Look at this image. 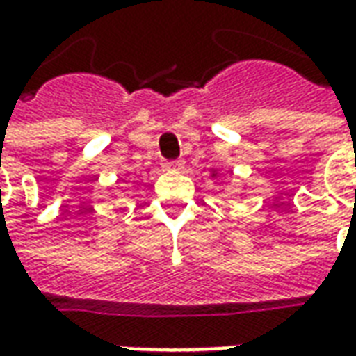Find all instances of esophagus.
I'll use <instances>...</instances> for the list:
<instances>
[{
  "mask_svg": "<svg viewBox=\"0 0 356 356\" xmlns=\"http://www.w3.org/2000/svg\"><path fill=\"white\" fill-rule=\"evenodd\" d=\"M181 168V163L179 162H165L163 163V170H179Z\"/></svg>",
  "mask_w": 356,
  "mask_h": 356,
  "instance_id": "obj_1",
  "label": "esophagus"
}]
</instances>
